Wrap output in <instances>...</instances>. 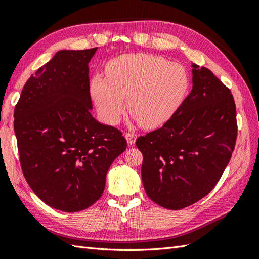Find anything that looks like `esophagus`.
<instances>
[{
  "label": "esophagus",
  "instance_id": "obj_1",
  "mask_svg": "<svg viewBox=\"0 0 259 259\" xmlns=\"http://www.w3.org/2000/svg\"><path fill=\"white\" fill-rule=\"evenodd\" d=\"M124 137H125L126 142H128L129 146H134V145H135V142H136V135L125 133V134H124Z\"/></svg>",
  "mask_w": 259,
  "mask_h": 259
}]
</instances>
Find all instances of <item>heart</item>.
I'll return each mask as SVG.
<instances>
[{
	"instance_id": "b5f03b06",
	"label": "heart",
	"mask_w": 259,
	"mask_h": 259,
	"mask_svg": "<svg viewBox=\"0 0 259 259\" xmlns=\"http://www.w3.org/2000/svg\"><path fill=\"white\" fill-rule=\"evenodd\" d=\"M106 75L96 74L90 92L101 119L117 124L128 110L144 128H157L172 117L189 88L184 65L151 54H125L111 60Z\"/></svg>"
}]
</instances>
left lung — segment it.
Instances as JSON below:
<instances>
[{
  "label": "left lung",
  "mask_w": 259,
  "mask_h": 259,
  "mask_svg": "<svg viewBox=\"0 0 259 259\" xmlns=\"http://www.w3.org/2000/svg\"><path fill=\"white\" fill-rule=\"evenodd\" d=\"M192 89L160 129L136 141L148 197L178 210L207 196L232 158L237 137L232 92L210 70L191 63Z\"/></svg>",
  "instance_id": "obj_1"
}]
</instances>
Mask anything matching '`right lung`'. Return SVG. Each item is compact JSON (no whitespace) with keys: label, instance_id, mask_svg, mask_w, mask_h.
Here are the masks:
<instances>
[{"label":"right lung","instance_id":"add662e5","mask_svg":"<svg viewBox=\"0 0 259 259\" xmlns=\"http://www.w3.org/2000/svg\"><path fill=\"white\" fill-rule=\"evenodd\" d=\"M98 48L61 50L26 81L14 110L24 177L48 206L80 211L101 197L122 134L92 117L89 62Z\"/></svg>","mask_w":259,"mask_h":259}]
</instances>
